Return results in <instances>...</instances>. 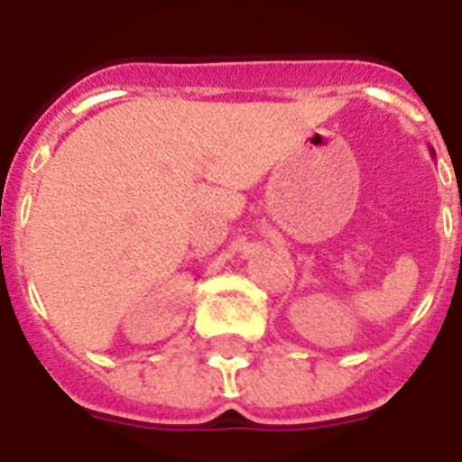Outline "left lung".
Here are the masks:
<instances>
[{
    "instance_id": "1",
    "label": "left lung",
    "mask_w": 462,
    "mask_h": 462,
    "mask_svg": "<svg viewBox=\"0 0 462 462\" xmlns=\"http://www.w3.org/2000/svg\"><path fill=\"white\" fill-rule=\"evenodd\" d=\"M430 152H432V150H430ZM432 154H435V152H432Z\"/></svg>"
}]
</instances>
